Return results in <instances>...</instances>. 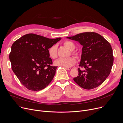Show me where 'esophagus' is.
Listing matches in <instances>:
<instances>
[{
	"instance_id": "1",
	"label": "esophagus",
	"mask_w": 123,
	"mask_h": 123,
	"mask_svg": "<svg viewBox=\"0 0 123 123\" xmlns=\"http://www.w3.org/2000/svg\"><path fill=\"white\" fill-rule=\"evenodd\" d=\"M66 69L68 70H69V71H70V70H72L73 69V68H71V67H66Z\"/></svg>"
}]
</instances>
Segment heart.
Wrapping results in <instances>:
<instances>
[{
  "label": "heart",
  "instance_id": "heart-1",
  "mask_svg": "<svg viewBox=\"0 0 123 123\" xmlns=\"http://www.w3.org/2000/svg\"><path fill=\"white\" fill-rule=\"evenodd\" d=\"M64 45L67 49L70 51L73 50L75 46L74 44L70 41H65L64 42ZM57 46L55 45H53L48 49V54L49 57L52 59H55L57 57ZM73 54L75 56H77V54L76 53H73ZM76 62V60L73 57H70L66 58H59L56 60L54 62V64L56 66H62L64 67H71L73 66Z\"/></svg>",
  "mask_w": 123,
  "mask_h": 123
}]
</instances>
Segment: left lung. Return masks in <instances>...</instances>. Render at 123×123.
Returning a JSON list of instances; mask_svg holds the SVG:
<instances>
[{
	"instance_id": "left-lung-1",
	"label": "left lung",
	"mask_w": 123,
	"mask_h": 123,
	"mask_svg": "<svg viewBox=\"0 0 123 123\" xmlns=\"http://www.w3.org/2000/svg\"><path fill=\"white\" fill-rule=\"evenodd\" d=\"M67 38L79 42L83 46L79 66L84 70L78 69V76L74 78V81L87 90L98 87L109 75L113 64L110 44L102 36L93 32Z\"/></svg>"
}]
</instances>
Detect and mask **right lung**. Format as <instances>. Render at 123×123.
Wrapping results in <instances>:
<instances>
[{
	"label": "right lung",
	"instance_id": "right-lung-1",
	"mask_svg": "<svg viewBox=\"0 0 123 123\" xmlns=\"http://www.w3.org/2000/svg\"><path fill=\"white\" fill-rule=\"evenodd\" d=\"M61 39L30 33L13 43L9 54L11 68L24 87L31 91H40L53 80L57 67L51 66L53 63L48 49Z\"/></svg>",
	"mask_w": 123,
	"mask_h": 123
}]
</instances>
